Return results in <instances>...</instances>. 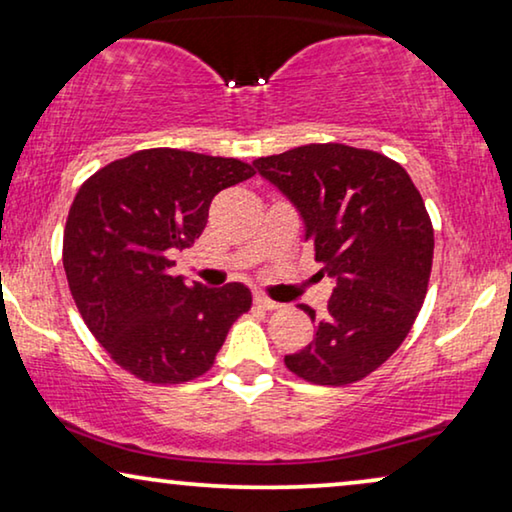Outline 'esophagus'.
<instances>
[{
	"label": "esophagus",
	"instance_id": "esophagus-1",
	"mask_svg": "<svg viewBox=\"0 0 512 512\" xmlns=\"http://www.w3.org/2000/svg\"><path fill=\"white\" fill-rule=\"evenodd\" d=\"M254 303L258 305V307H261V310H277V307H279V303H275V300H272V298H268V296H263V293H256V296H254Z\"/></svg>",
	"mask_w": 512,
	"mask_h": 512
}]
</instances>
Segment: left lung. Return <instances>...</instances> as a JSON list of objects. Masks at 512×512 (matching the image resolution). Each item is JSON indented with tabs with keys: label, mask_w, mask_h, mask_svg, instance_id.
I'll use <instances>...</instances> for the list:
<instances>
[{
	"label": "left lung",
	"mask_w": 512,
	"mask_h": 512,
	"mask_svg": "<svg viewBox=\"0 0 512 512\" xmlns=\"http://www.w3.org/2000/svg\"><path fill=\"white\" fill-rule=\"evenodd\" d=\"M305 221L314 261L333 277L317 335L284 356L293 375L345 387L382 366L410 333L433 263V226L410 174L377 151L307 144L254 160Z\"/></svg>",
	"instance_id": "obj_1"
}]
</instances>
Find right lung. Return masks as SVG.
I'll return each instance as SVG.
<instances>
[{
	"label": "right lung",
	"mask_w": 512,
	"mask_h": 512,
	"mask_svg": "<svg viewBox=\"0 0 512 512\" xmlns=\"http://www.w3.org/2000/svg\"><path fill=\"white\" fill-rule=\"evenodd\" d=\"M237 158L144 149L83 181L69 207L62 265L95 340L149 384H184L214 366L249 312L240 282L207 289L170 275L174 251L198 240L223 188L254 177Z\"/></svg>",
	"instance_id": "obj_1"
}]
</instances>
